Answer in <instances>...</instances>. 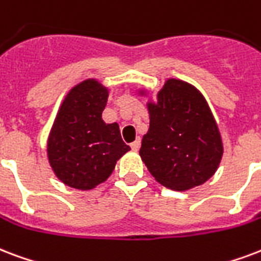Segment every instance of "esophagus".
Wrapping results in <instances>:
<instances>
[{"label": "esophagus", "instance_id": "esophagus-1", "mask_svg": "<svg viewBox=\"0 0 261 261\" xmlns=\"http://www.w3.org/2000/svg\"><path fill=\"white\" fill-rule=\"evenodd\" d=\"M139 146H141V141H139V139H135L134 142L131 144V149H133L134 152H137V150H138Z\"/></svg>", "mask_w": 261, "mask_h": 261}]
</instances>
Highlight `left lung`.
<instances>
[{"label":"left lung","instance_id":"8db88e82","mask_svg":"<svg viewBox=\"0 0 261 261\" xmlns=\"http://www.w3.org/2000/svg\"><path fill=\"white\" fill-rule=\"evenodd\" d=\"M149 97L148 133L142 137L139 156L157 182L185 192L214 176L223 156V141L205 97L192 83L167 79L152 101Z\"/></svg>","mask_w":261,"mask_h":261}]
</instances>
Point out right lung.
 <instances>
[{
  "mask_svg": "<svg viewBox=\"0 0 261 261\" xmlns=\"http://www.w3.org/2000/svg\"><path fill=\"white\" fill-rule=\"evenodd\" d=\"M109 89L89 77L65 94L46 142L47 160L59 180L77 190L104 184L117 160L130 150L119 124L105 123Z\"/></svg>",
  "mask_w": 261,
  "mask_h": 261,
  "instance_id": "right-lung-1",
  "label": "right lung"
}]
</instances>
